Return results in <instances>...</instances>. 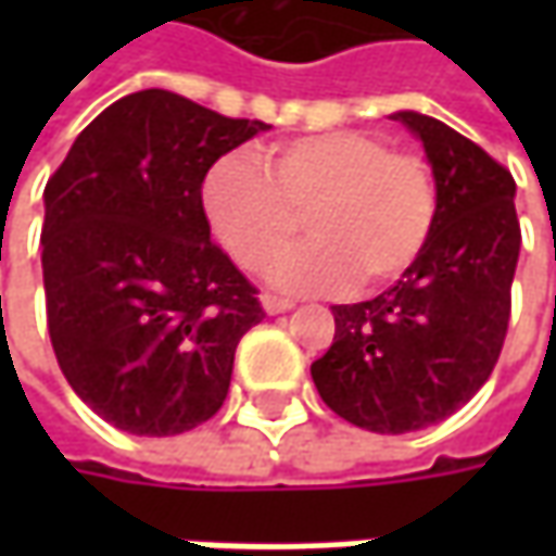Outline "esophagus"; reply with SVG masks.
Here are the masks:
<instances>
[{"mask_svg":"<svg viewBox=\"0 0 556 556\" xmlns=\"http://www.w3.org/2000/svg\"><path fill=\"white\" fill-rule=\"evenodd\" d=\"M263 309H266L268 315H278V312L293 309V300H288V296H275V293H263Z\"/></svg>","mask_w":556,"mask_h":556,"instance_id":"obj_1","label":"esophagus"}]
</instances>
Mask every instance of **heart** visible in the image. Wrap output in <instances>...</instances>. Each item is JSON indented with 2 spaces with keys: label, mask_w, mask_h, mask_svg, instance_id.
Wrapping results in <instances>:
<instances>
[{
  "label": "heart",
  "mask_w": 556,
  "mask_h": 556,
  "mask_svg": "<svg viewBox=\"0 0 556 556\" xmlns=\"http://www.w3.org/2000/svg\"><path fill=\"white\" fill-rule=\"evenodd\" d=\"M201 203L210 231L247 271L266 266L303 215L311 241L271 261L275 285L380 290L424 256L437 231L439 182L420 154L393 151L374 132L333 129L271 144L263 166L225 154L203 176Z\"/></svg>",
  "instance_id": "obj_1"
}]
</instances>
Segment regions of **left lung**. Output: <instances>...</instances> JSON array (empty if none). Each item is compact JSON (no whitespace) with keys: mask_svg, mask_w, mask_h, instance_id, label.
Returning a JSON list of instances; mask_svg holds the SVG:
<instances>
[{"mask_svg":"<svg viewBox=\"0 0 556 556\" xmlns=\"http://www.w3.org/2000/svg\"><path fill=\"white\" fill-rule=\"evenodd\" d=\"M393 117L437 173V231L393 288L333 306L331 350L312 362L325 405L371 433L424 430L477 395L502 355L520 256L510 169L439 119Z\"/></svg>","mask_w":556,"mask_h":556,"instance_id":"left-lung-1","label":"left lung"}]
</instances>
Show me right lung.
Masks as SVG:
<instances>
[{
	"mask_svg": "<svg viewBox=\"0 0 556 556\" xmlns=\"http://www.w3.org/2000/svg\"><path fill=\"white\" fill-rule=\"evenodd\" d=\"M268 129L166 89L101 111L46 185L42 281L61 371L108 424L176 437L223 408L235 350L266 318L210 241L206 169Z\"/></svg>",
	"mask_w": 556,
	"mask_h": 556,
	"instance_id": "right-lung-1",
	"label": "right lung"
}]
</instances>
